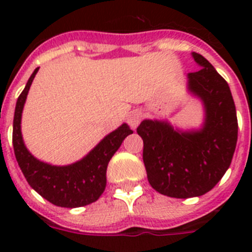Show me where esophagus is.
<instances>
[{"instance_id": "esophagus-1", "label": "esophagus", "mask_w": 252, "mask_h": 252, "mask_svg": "<svg viewBox=\"0 0 252 252\" xmlns=\"http://www.w3.org/2000/svg\"><path fill=\"white\" fill-rule=\"evenodd\" d=\"M142 119V112L140 110H133L131 111L130 113H128L127 116V122L128 125L131 126V128H135L137 127V125L140 124V121H141Z\"/></svg>"}]
</instances>
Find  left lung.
Instances as JSON below:
<instances>
[{
	"instance_id": "obj_1",
	"label": "left lung",
	"mask_w": 252,
	"mask_h": 252,
	"mask_svg": "<svg viewBox=\"0 0 252 252\" xmlns=\"http://www.w3.org/2000/svg\"><path fill=\"white\" fill-rule=\"evenodd\" d=\"M198 72L187 75V91L203 106L199 127L183 130L168 120H144L136 128L150 186L171 198L199 197L221 180L237 142V116L230 87L204 57L192 53Z\"/></svg>"
}]
</instances>
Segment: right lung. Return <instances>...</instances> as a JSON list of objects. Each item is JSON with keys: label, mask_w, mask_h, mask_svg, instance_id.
<instances>
[{"label": "right lung", "mask_w": 252, "mask_h": 252, "mask_svg": "<svg viewBox=\"0 0 252 252\" xmlns=\"http://www.w3.org/2000/svg\"><path fill=\"white\" fill-rule=\"evenodd\" d=\"M37 72L39 68L35 69L19 95L13 116L12 144L20 169L31 188L55 206L77 208L93 203L106 188V171L111 158L132 130L127 124H122L104 136L86 157L68 165H51L36 159L22 139L21 119L29 90Z\"/></svg>", "instance_id": "obj_1"}]
</instances>
